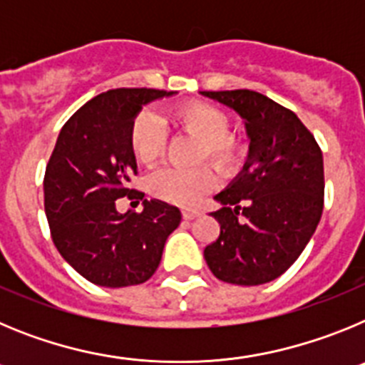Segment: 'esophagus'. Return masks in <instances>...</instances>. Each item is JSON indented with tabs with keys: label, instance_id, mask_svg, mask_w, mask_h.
I'll return each instance as SVG.
<instances>
[{
	"label": "esophagus",
	"instance_id": "obj_1",
	"mask_svg": "<svg viewBox=\"0 0 365 365\" xmlns=\"http://www.w3.org/2000/svg\"><path fill=\"white\" fill-rule=\"evenodd\" d=\"M195 217H199L197 210H190V208L182 210V219H186V221H192V219H195Z\"/></svg>",
	"mask_w": 365,
	"mask_h": 365
}]
</instances>
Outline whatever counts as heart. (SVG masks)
Here are the masks:
<instances>
[{"instance_id":"obj_1","label":"heart","mask_w":365,"mask_h":365,"mask_svg":"<svg viewBox=\"0 0 365 365\" xmlns=\"http://www.w3.org/2000/svg\"><path fill=\"white\" fill-rule=\"evenodd\" d=\"M177 130L199 140L195 163L210 160L222 175H235L247 159V143L228 133L230 118L217 106L208 102H188L173 111ZM130 144L135 159L140 164H153L166 146V125L157 113L144 109L131 124ZM217 185V177L208 164L180 170L160 168L146 180L148 192L160 201L179 206H192Z\"/></svg>"}]
</instances>
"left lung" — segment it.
I'll list each match as a JSON object with an SVG mask.
<instances>
[{
	"label": "left lung",
	"mask_w": 365,
	"mask_h": 365,
	"mask_svg": "<svg viewBox=\"0 0 365 365\" xmlns=\"http://www.w3.org/2000/svg\"><path fill=\"white\" fill-rule=\"evenodd\" d=\"M234 109L250 138L243 170L215 195L221 232L205 248L212 274L234 285L279 278L298 259L324 210V157L291 109L250 89L201 91Z\"/></svg>",
	"instance_id": "left-lung-1"
}]
</instances>
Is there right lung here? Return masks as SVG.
<instances>
[{
	"mask_svg": "<svg viewBox=\"0 0 365 365\" xmlns=\"http://www.w3.org/2000/svg\"><path fill=\"white\" fill-rule=\"evenodd\" d=\"M173 91L111 89L91 98L63 124L43 179L45 215L58 252L100 287L144 283L157 270L168 235L180 222L177 206L130 192L137 175L130 131L148 102ZM143 200V212L118 215L114 201Z\"/></svg>",
	"mask_w": 365,
	"mask_h": 365,
	"instance_id": "add662e5",
	"label": "right lung"
}]
</instances>
